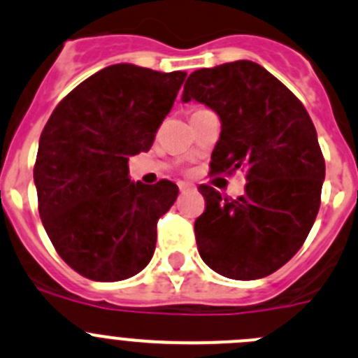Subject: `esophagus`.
<instances>
[{
    "label": "esophagus",
    "mask_w": 358,
    "mask_h": 358,
    "mask_svg": "<svg viewBox=\"0 0 358 358\" xmlns=\"http://www.w3.org/2000/svg\"><path fill=\"white\" fill-rule=\"evenodd\" d=\"M178 189L182 194H185V192H190V190H194V187L190 185V183H178Z\"/></svg>",
    "instance_id": "esophagus-1"
}]
</instances>
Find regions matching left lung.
Listing matches in <instances>:
<instances>
[{
    "label": "left lung",
    "instance_id": "8db88e82",
    "mask_svg": "<svg viewBox=\"0 0 358 358\" xmlns=\"http://www.w3.org/2000/svg\"><path fill=\"white\" fill-rule=\"evenodd\" d=\"M182 100L205 103L222 123L210 173H247L236 199L199 185V256L229 279L270 275L296 255L318 215L325 159L313 120L279 79L247 59L192 72Z\"/></svg>",
    "mask_w": 358,
    "mask_h": 358
}]
</instances>
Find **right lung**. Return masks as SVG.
Returning <instances> with one entry per match:
<instances>
[{
    "label": "right lung",
    "instance_id": "right-lung-1",
    "mask_svg": "<svg viewBox=\"0 0 358 358\" xmlns=\"http://www.w3.org/2000/svg\"><path fill=\"white\" fill-rule=\"evenodd\" d=\"M185 76L106 66L76 86L43 127L33 169L40 219L63 262L83 277L129 279L152 259L157 220L178 187L130 182L129 157L152 148Z\"/></svg>",
    "mask_w": 358,
    "mask_h": 358
}]
</instances>
